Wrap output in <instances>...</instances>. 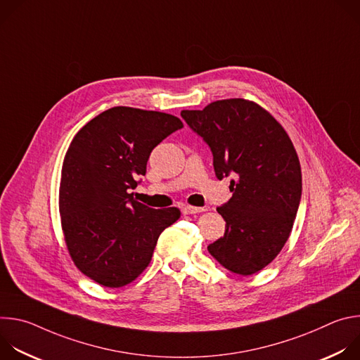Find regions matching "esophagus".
I'll use <instances>...</instances> for the list:
<instances>
[{
	"instance_id": "34e87169",
	"label": "esophagus",
	"mask_w": 360,
	"mask_h": 360,
	"mask_svg": "<svg viewBox=\"0 0 360 360\" xmlns=\"http://www.w3.org/2000/svg\"><path fill=\"white\" fill-rule=\"evenodd\" d=\"M207 210L205 208H198V207H191V205H185V207L182 208V212L185 215H193V214H200V212H205Z\"/></svg>"
}]
</instances>
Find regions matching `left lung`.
<instances>
[{
	"label": "left lung",
	"mask_w": 360,
	"mask_h": 360,
	"mask_svg": "<svg viewBox=\"0 0 360 360\" xmlns=\"http://www.w3.org/2000/svg\"><path fill=\"white\" fill-rule=\"evenodd\" d=\"M181 117L211 148L217 178H235L232 198L217 208L225 233L210 253L233 274L259 272L286 243L299 208L302 174L290 138L268 111L242 98Z\"/></svg>",
	"instance_id": "left-lung-1"
}]
</instances>
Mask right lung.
<instances>
[{"label":"right lung","instance_id":"obj_1","mask_svg":"<svg viewBox=\"0 0 360 360\" xmlns=\"http://www.w3.org/2000/svg\"><path fill=\"white\" fill-rule=\"evenodd\" d=\"M174 115L114 107L84 125L63 164L60 215L75 266L107 288L135 281L149 265L178 208L153 210L129 193L146 172L152 149L181 129Z\"/></svg>","mask_w":360,"mask_h":360}]
</instances>
